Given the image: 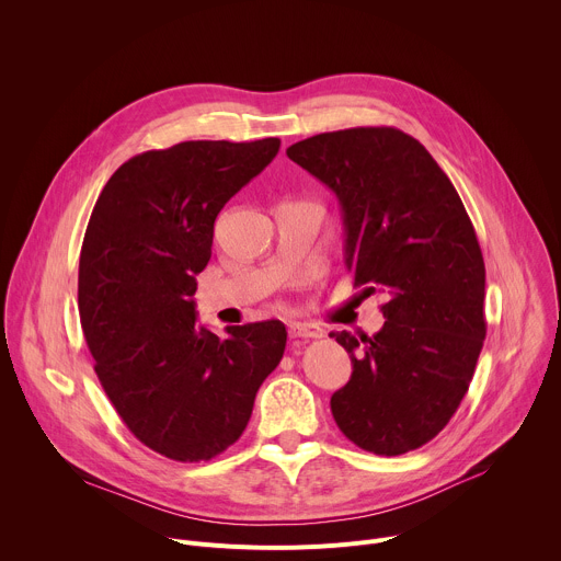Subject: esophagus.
Here are the masks:
<instances>
[{
  "label": "esophagus",
  "instance_id": "obj_1",
  "mask_svg": "<svg viewBox=\"0 0 561 561\" xmlns=\"http://www.w3.org/2000/svg\"><path fill=\"white\" fill-rule=\"evenodd\" d=\"M288 333L295 340H317V337L324 335V331L319 329L317 324H306V322H290Z\"/></svg>",
  "mask_w": 561,
  "mask_h": 561
}]
</instances>
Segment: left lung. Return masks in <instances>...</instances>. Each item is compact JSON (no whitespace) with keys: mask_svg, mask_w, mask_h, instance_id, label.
Returning <instances> with one entry per match:
<instances>
[{"mask_svg":"<svg viewBox=\"0 0 561 561\" xmlns=\"http://www.w3.org/2000/svg\"><path fill=\"white\" fill-rule=\"evenodd\" d=\"M286 154L335 193L355 286L388 297L373 337L331 333L353 364L333 417L368 453L415 450L455 415L486 337V268L470 217L431 152L397 128L322 133Z\"/></svg>","mask_w":561,"mask_h":561,"instance_id":"obj_1","label":"left lung"}]
</instances>
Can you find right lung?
Segmentation results:
<instances>
[{
	"label": "right lung",
	"mask_w": 561,
	"mask_h": 561,
	"mask_svg": "<svg viewBox=\"0 0 561 561\" xmlns=\"http://www.w3.org/2000/svg\"><path fill=\"white\" fill-rule=\"evenodd\" d=\"M279 139L182 141L122 164L79 255V319L95 373L130 433L175 461L224 453L244 433L286 348L279 319L197 324L195 290L224 204L279 152Z\"/></svg>",
	"instance_id": "add662e5"
}]
</instances>
